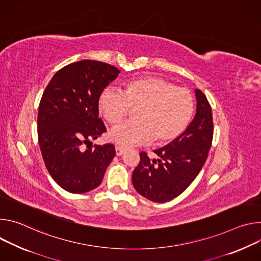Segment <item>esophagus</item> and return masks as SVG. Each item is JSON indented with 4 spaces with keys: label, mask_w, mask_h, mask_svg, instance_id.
Returning <instances> with one entry per match:
<instances>
[{
    "label": "esophagus",
    "mask_w": 261,
    "mask_h": 261,
    "mask_svg": "<svg viewBox=\"0 0 261 261\" xmlns=\"http://www.w3.org/2000/svg\"><path fill=\"white\" fill-rule=\"evenodd\" d=\"M115 150H116V155H122L125 152V149L121 148L120 146H116Z\"/></svg>",
    "instance_id": "obj_1"
}]
</instances>
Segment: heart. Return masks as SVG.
Wrapping results in <instances>:
<instances>
[{
	"instance_id": "heart-1",
	"label": "heart",
	"mask_w": 261,
	"mask_h": 261,
	"mask_svg": "<svg viewBox=\"0 0 261 261\" xmlns=\"http://www.w3.org/2000/svg\"><path fill=\"white\" fill-rule=\"evenodd\" d=\"M98 111L110 124L125 119L129 109L137 110L136 122L115 126L109 139L122 147L149 143L158 145L176 140L188 127L194 113V97L181 87L158 76H141L126 83L120 92L105 90Z\"/></svg>"
}]
</instances>
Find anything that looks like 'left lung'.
I'll return each instance as SVG.
<instances>
[{
  "instance_id": "left-lung-1",
  "label": "left lung",
  "mask_w": 261,
  "mask_h": 261,
  "mask_svg": "<svg viewBox=\"0 0 261 261\" xmlns=\"http://www.w3.org/2000/svg\"><path fill=\"white\" fill-rule=\"evenodd\" d=\"M196 114L188 128L168 145L153 150L152 161L145 152L133 172L136 191L153 202L170 201L179 196L203 167L213 141L212 108L201 90L195 89Z\"/></svg>"
}]
</instances>
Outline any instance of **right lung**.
I'll list each match as a JSON object with an SVG mask.
<instances>
[{
    "label": "right lung",
    "mask_w": 261,
    "mask_h": 261,
    "mask_svg": "<svg viewBox=\"0 0 261 261\" xmlns=\"http://www.w3.org/2000/svg\"><path fill=\"white\" fill-rule=\"evenodd\" d=\"M119 73L110 64L83 60L57 71L43 92L37 119L41 154L53 179L69 193L96 189L115 156L112 144L91 148V140L106 132L98 98Z\"/></svg>",
    "instance_id": "add662e5"
}]
</instances>
